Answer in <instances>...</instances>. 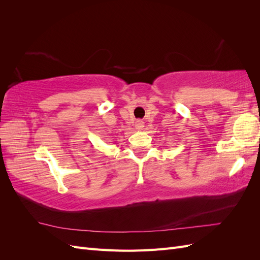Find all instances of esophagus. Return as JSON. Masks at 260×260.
<instances>
[{"label": "esophagus", "instance_id": "obj_1", "mask_svg": "<svg viewBox=\"0 0 260 260\" xmlns=\"http://www.w3.org/2000/svg\"><path fill=\"white\" fill-rule=\"evenodd\" d=\"M143 127H144V124H143V122L141 121V120H138V121L136 122V128H137L138 130H142Z\"/></svg>", "mask_w": 260, "mask_h": 260}]
</instances>
